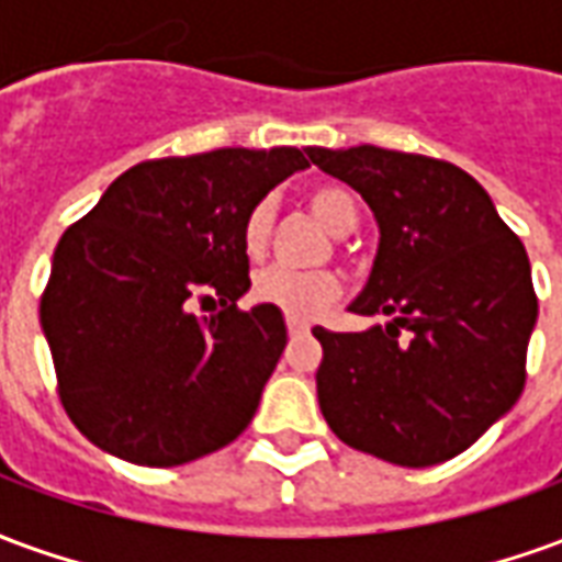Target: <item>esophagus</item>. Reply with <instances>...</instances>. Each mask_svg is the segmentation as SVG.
<instances>
[{
	"instance_id": "esophagus-1",
	"label": "esophagus",
	"mask_w": 562,
	"mask_h": 562,
	"mask_svg": "<svg viewBox=\"0 0 562 562\" xmlns=\"http://www.w3.org/2000/svg\"><path fill=\"white\" fill-rule=\"evenodd\" d=\"M285 325H289V334H306V330H310V322H306V318H294V316H289L285 318Z\"/></svg>"
}]
</instances>
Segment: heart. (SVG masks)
Instances as JSON below:
<instances>
[{
	"label": "heart",
	"instance_id": "obj_1",
	"mask_svg": "<svg viewBox=\"0 0 562 562\" xmlns=\"http://www.w3.org/2000/svg\"><path fill=\"white\" fill-rule=\"evenodd\" d=\"M306 207L330 234H349L358 225V201L342 186H318L306 195ZM273 232V204L258 201L256 207L246 213L244 222V249L258 258L270 244ZM342 292V282L330 270H292V268H268L261 270L252 282L256 301L277 306L285 316L313 318L322 310H328Z\"/></svg>",
	"mask_w": 562,
	"mask_h": 562
}]
</instances>
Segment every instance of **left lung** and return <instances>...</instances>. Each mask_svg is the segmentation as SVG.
Returning <instances> with one entry per match:
<instances>
[{
  "instance_id": "obj_1",
  "label": "left lung",
  "mask_w": 562,
  "mask_h": 562,
  "mask_svg": "<svg viewBox=\"0 0 562 562\" xmlns=\"http://www.w3.org/2000/svg\"><path fill=\"white\" fill-rule=\"evenodd\" d=\"M373 210L379 246L349 310L391 316L322 342V415L346 446L397 467L451 460L518 403L539 316L530 258L458 165L373 144L306 147Z\"/></svg>"
}]
</instances>
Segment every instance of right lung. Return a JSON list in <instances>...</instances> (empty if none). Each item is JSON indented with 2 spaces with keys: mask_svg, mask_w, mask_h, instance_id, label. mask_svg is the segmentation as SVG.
Returning a JSON list of instances; mask_svg holds the SVG:
<instances>
[{
  "mask_svg": "<svg viewBox=\"0 0 562 562\" xmlns=\"http://www.w3.org/2000/svg\"><path fill=\"white\" fill-rule=\"evenodd\" d=\"M304 168L297 147L140 161L59 237L42 330L63 406L92 446L180 467L249 427L289 334L277 306L237 310L252 285L244 222ZM210 293L223 310L198 319L191 306Z\"/></svg>",
  "mask_w": 562,
  "mask_h": 562,
  "instance_id": "add662e5",
  "label": "right lung"
}]
</instances>
